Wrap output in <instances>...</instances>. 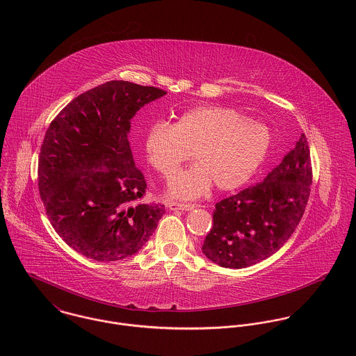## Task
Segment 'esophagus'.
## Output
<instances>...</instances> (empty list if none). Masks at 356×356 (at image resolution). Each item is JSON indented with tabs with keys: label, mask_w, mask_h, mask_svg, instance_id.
I'll return each instance as SVG.
<instances>
[{
	"label": "esophagus",
	"mask_w": 356,
	"mask_h": 356,
	"mask_svg": "<svg viewBox=\"0 0 356 356\" xmlns=\"http://www.w3.org/2000/svg\"><path fill=\"white\" fill-rule=\"evenodd\" d=\"M167 207H168L171 211H177V209H181V211H192V209H195L197 205H195V204H181L171 202V203L167 204Z\"/></svg>",
	"instance_id": "obj_1"
}]
</instances>
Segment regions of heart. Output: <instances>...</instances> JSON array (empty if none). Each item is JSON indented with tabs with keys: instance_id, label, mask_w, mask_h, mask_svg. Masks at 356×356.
Here are the masks:
<instances>
[{
	"instance_id": "1",
	"label": "heart",
	"mask_w": 356,
	"mask_h": 356,
	"mask_svg": "<svg viewBox=\"0 0 356 356\" xmlns=\"http://www.w3.org/2000/svg\"><path fill=\"white\" fill-rule=\"evenodd\" d=\"M270 147L264 126L238 111L220 105H200L182 113L172 126L154 124L145 138L149 163L165 178L191 159L197 163L181 171L168 193L178 199H196L212 184L233 191L251 179Z\"/></svg>"
}]
</instances>
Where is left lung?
I'll use <instances>...</instances> for the list:
<instances>
[{
    "label": "left lung",
    "instance_id": "8db88e82",
    "mask_svg": "<svg viewBox=\"0 0 356 356\" xmlns=\"http://www.w3.org/2000/svg\"><path fill=\"white\" fill-rule=\"evenodd\" d=\"M311 182L309 149L302 134L263 182L215 204L203 254L226 268H245L275 254L305 213Z\"/></svg>",
    "mask_w": 356,
    "mask_h": 356
}]
</instances>
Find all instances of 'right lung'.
Here are the masks:
<instances>
[{
    "mask_svg": "<svg viewBox=\"0 0 356 356\" xmlns=\"http://www.w3.org/2000/svg\"><path fill=\"white\" fill-rule=\"evenodd\" d=\"M167 92L111 81L70 102L47 130L38 188L53 229L78 254L115 261L137 254L164 213L143 203L144 174L127 134L145 104Z\"/></svg>",
    "mask_w": 356,
    "mask_h": 356,
    "instance_id": "add662e5",
    "label": "right lung"
}]
</instances>
